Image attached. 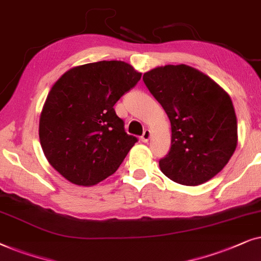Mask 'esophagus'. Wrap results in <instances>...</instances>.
Masks as SVG:
<instances>
[{"label": "esophagus", "instance_id": "obj_1", "mask_svg": "<svg viewBox=\"0 0 261 261\" xmlns=\"http://www.w3.org/2000/svg\"><path fill=\"white\" fill-rule=\"evenodd\" d=\"M149 140H150V130H148V128H147V130H144L143 135L141 136V141L144 142V143H145V142H148Z\"/></svg>", "mask_w": 261, "mask_h": 261}]
</instances>
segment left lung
I'll use <instances>...</instances> for the list:
<instances>
[{"instance_id": "1", "label": "left lung", "mask_w": 261, "mask_h": 261, "mask_svg": "<svg viewBox=\"0 0 261 261\" xmlns=\"http://www.w3.org/2000/svg\"><path fill=\"white\" fill-rule=\"evenodd\" d=\"M143 81L171 121V149L159 165L186 186L220 173L238 145V121L230 96L214 80L185 64L145 72Z\"/></svg>"}]
</instances>
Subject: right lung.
Masks as SVG:
<instances>
[{"instance_id":"right-lung-1","label":"right lung","mask_w":261,"mask_h":261,"mask_svg":"<svg viewBox=\"0 0 261 261\" xmlns=\"http://www.w3.org/2000/svg\"><path fill=\"white\" fill-rule=\"evenodd\" d=\"M142 74L121 61L71 68L52 86L39 120L50 165L69 181L93 186L112 175L138 141L113 106Z\"/></svg>"}]
</instances>
